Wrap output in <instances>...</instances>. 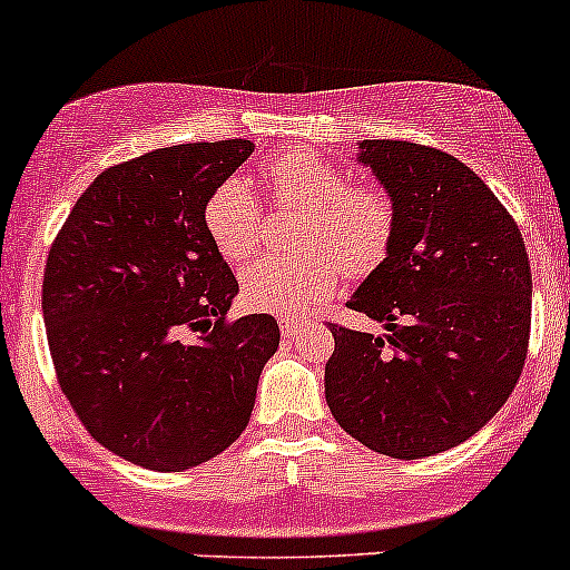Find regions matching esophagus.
Returning <instances> with one entry per match:
<instances>
[{"instance_id":"34e87169","label":"esophagus","mask_w":570,"mask_h":570,"mask_svg":"<svg viewBox=\"0 0 570 570\" xmlns=\"http://www.w3.org/2000/svg\"><path fill=\"white\" fill-rule=\"evenodd\" d=\"M301 331H303V320L281 317V336H284V340H292V336L301 334Z\"/></svg>"}]
</instances>
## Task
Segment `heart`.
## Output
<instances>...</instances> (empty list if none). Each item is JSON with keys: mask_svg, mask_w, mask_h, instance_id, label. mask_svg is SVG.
I'll return each mask as SVG.
<instances>
[{"mask_svg": "<svg viewBox=\"0 0 570 570\" xmlns=\"http://www.w3.org/2000/svg\"><path fill=\"white\" fill-rule=\"evenodd\" d=\"M269 189L284 206L303 208L295 225L301 256H264L242 273L247 306L295 317L328 297L347 275H364L381 264L392 239V203L381 191L351 189V180L325 158L292 150L269 161ZM203 225L219 256L242 264L258 247V206L250 186L228 178L208 195Z\"/></svg>", "mask_w": 570, "mask_h": 570, "instance_id": "obj_1", "label": "heart"}]
</instances>
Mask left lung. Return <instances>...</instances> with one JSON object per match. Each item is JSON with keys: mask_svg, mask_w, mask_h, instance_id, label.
<instances>
[{"mask_svg": "<svg viewBox=\"0 0 570 570\" xmlns=\"http://www.w3.org/2000/svg\"><path fill=\"white\" fill-rule=\"evenodd\" d=\"M356 164L386 191L395 225L347 306L386 334L331 328L325 401L370 451L423 460L473 438L515 390L532 269L515 219L454 156L364 138Z\"/></svg>", "mask_w": 570, "mask_h": 570, "instance_id": "left-lung-1", "label": "left lung"}]
</instances>
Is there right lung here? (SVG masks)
<instances>
[{
	"label": "right lung",
	"instance_id": "right-lung-1",
	"mask_svg": "<svg viewBox=\"0 0 570 570\" xmlns=\"http://www.w3.org/2000/svg\"><path fill=\"white\" fill-rule=\"evenodd\" d=\"M253 150L197 141L105 169L49 250L41 308L60 390L99 445L147 471L223 454L278 351L269 314L225 320L239 284L203 225Z\"/></svg>",
	"mask_w": 570,
	"mask_h": 570
}]
</instances>
